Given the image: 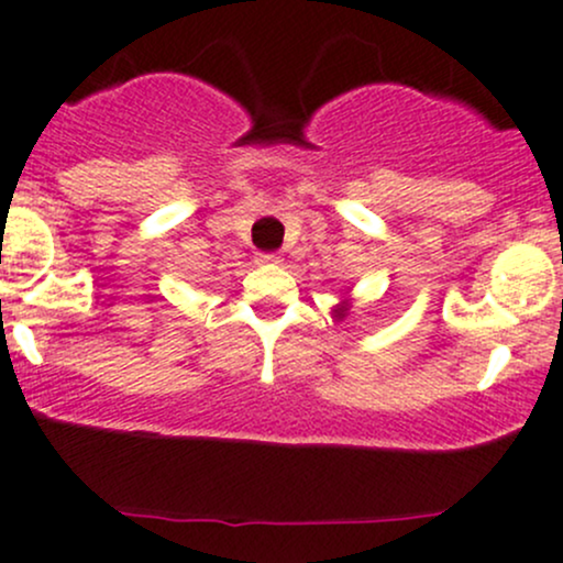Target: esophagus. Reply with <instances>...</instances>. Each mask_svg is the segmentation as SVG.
<instances>
[{
  "mask_svg": "<svg viewBox=\"0 0 563 563\" xmlns=\"http://www.w3.org/2000/svg\"><path fill=\"white\" fill-rule=\"evenodd\" d=\"M256 262L258 264H280L283 258H280V253H258Z\"/></svg>",
  "mask_w": 563,
  "mask_h": 563,
  "instance_id": "34e87169",
  "label": "esophagus"
}]
</instances>
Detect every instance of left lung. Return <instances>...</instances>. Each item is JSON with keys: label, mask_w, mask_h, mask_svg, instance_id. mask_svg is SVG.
Instances as JSON below:
<instances>
[{"label": "left lung", "mask_w": 563, "mask_h": 563, "mask_svg": "<svg viewBox=\"0 0 563 563\" xmlns=\"http://www.w3.org/2000/svg\"><path fill=\"white\" fill-rule=\"evenodd\" d=\"M336 316H342V310H340V312H336Z\"/></svg>", "instance_id": "1"}]
</instances>
